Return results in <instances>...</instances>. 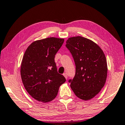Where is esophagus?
<instances>
[{
    "mask_svg": "<svg viewBox=\"0 0 125 125\" xmlns=\"http://www.w3.org/2000/svg\"><path fill=\"white\" fill-rule=\"evenodd\" d=\"M63 76H64L65 77V79H67V78H68V75H67V73H64V74H63Z\"/></svg>",
    "mask_w": 125,
    "mask_h": 125,
    "instance_id": "esophagus-1",
    "label": "esophagus"
}]
</instances>
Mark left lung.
I'll return each instance as SVG.
<instances>
[{
    "instance_id": "left-lung-1",
    "label": "left lung",
    "mask_w": 125,
    "mask_h": 125,
    "mask_svg": "<svg viewBox=\"0 0 125 125\" xmlns=\"http://www.w3.org/2000/svg\"><path fill=\"white\" fill-rule=\"evenodd\" d=\"M74 59L75 75L69 80L72 90L84 100L94 98L104 87L107 64L102 49L91 40L81 36L69 38L66 42Z\"/></svg>"
}]
</instances>
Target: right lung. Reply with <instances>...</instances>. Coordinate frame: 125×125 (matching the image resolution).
<instances>
[{
    "instance_id": "add662e5",
    "label": "right lung",
    "mask_w": 125,
    "mask_h": 125,
    "mask_svg": "<svg viewBox=\"0 0 125 125\" xmlns=\"http://www.w3.org/2000/svg\"><path fill=\"white\" fill-rule=\"evenodd\" d=\"M64 41L63 38H46L34 41L26 50L21 66V79L27 92L38 101L53 100L65 82L54 61Z\"/></svg>"
}]
</instances>
